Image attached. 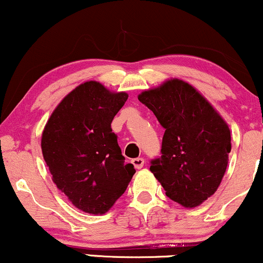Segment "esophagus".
<instances>
[{
	"mask_svg": "<svg viewBox=\"0 0 263 263\" xmlns=\"http://www.w3.org/2000/svg\"><path fill=\"white\" fill-rule=\"evenodd\" d=\"M132 164H134V166L136 167V169H142L144 165V159L141 157L135 158V159H132Z\"/></svg>",
	"mask_w": 263,
	"mask_h": 263,
	"instance_id": "obj_1",
	"label": "esophagus"
}]
</instances>
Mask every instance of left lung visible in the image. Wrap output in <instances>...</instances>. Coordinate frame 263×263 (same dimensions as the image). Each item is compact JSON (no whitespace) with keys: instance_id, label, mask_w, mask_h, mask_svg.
I'll list each match as a JSON object with an SVG mask.
<instances>
[{"instance_id":"1","label":"left lung","mask_w":263,"mask_h":263,"mask_svg":"<svg viewBox=\"0 0 263 263\" xmlns=\"http://www.w3.org/2000/svg\"><path fill=\"white\" fill-rule=\"evenodd\" d=\"M138 100L165 128L162 156L151 172L165 194L183 207H197L220 185L232 149L230 129L214 107L192 85L170 80L144 90Z\"/></svg>"}]
</instances>
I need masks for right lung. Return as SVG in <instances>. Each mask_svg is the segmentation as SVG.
<instances>
[{
  "label": "right lung",
  "mask_w": 263,
  "mask_h": 263,
  "mask_svg": "<svg viewBox=\"0 0 263 263\" xmlns=\"http://www.w3.org/2000/svg\"><path fill=\"white\" fill-rule=\"evenodd\" d=\"M127 98L99 82H85L63 98L44 128L41 151L52 181L87 213L109 211L136 173L111 129Z\"/></svg>",
  "instance_id": "obj_1"
}]
</instances>
